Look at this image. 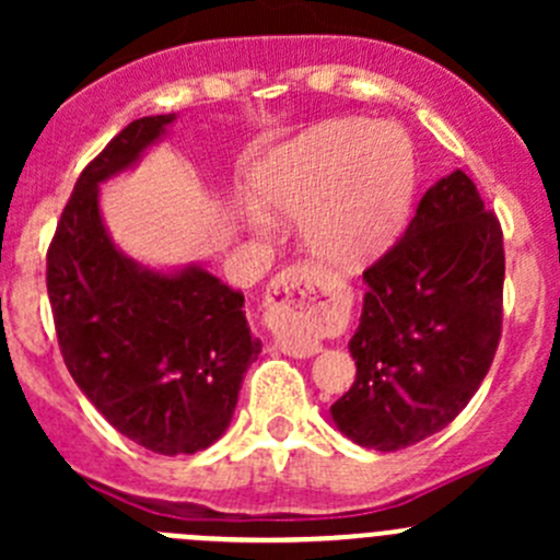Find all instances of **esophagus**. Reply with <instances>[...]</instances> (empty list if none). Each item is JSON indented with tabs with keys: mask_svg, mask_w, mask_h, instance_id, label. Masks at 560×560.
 <instances>
[{
	"mask_svg": "<svg viewBox=\"0 0 560 560\" xmlns=\"http://www.w3.org/2000/svg\"><path fill=\"white\" fill-rule=\"evenodd\" d=\"M319 273L308 265L284 268L268 284V319L279 330V347L292 358H312L319 352V343L308 338L319 322Z\"/></svg>",
	"mask_w": 560,
	"mask_h": 560,
	"instance_id": "1",
	"label": "esophagus"
}]
</instances>
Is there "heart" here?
Instances as JSON below:
<instances>
[{
  "instance_id": "1",
  "label": "heart",
  "mask_w": 560,
  "mask_h": 560,
  "mask_svg": "<svg viewBox=\"0 0 560 560\" xmlns=\"http://www.w3.org/2000/svg\"><path fill=\"white\" fill-rule=\"evenodd\" d=\"M417 184L415 143L400 127L363 118L322 124L281 145L257 171L270 211L303 217L316 259L360 268L393 244Z\"/></svg>"
}]
</instances>
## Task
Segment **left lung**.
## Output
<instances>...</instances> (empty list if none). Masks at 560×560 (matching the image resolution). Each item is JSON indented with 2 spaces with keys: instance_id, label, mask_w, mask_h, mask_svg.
Returning a JSON list of instances; mask_svg holds the SVG:
<instances>
[{
  "instance_id": "1",
  "label": "left lung",
  "mask_w": 560,
  "mask_h": 560,
  "mask_svg": "<svg viewBox=\"0 0 560 560\" xmlns=\"http://www.w3.org/2000/svg\"><path fill=\"white\" fill-rule=\"evenodd\" d=\"M363 281L349 341L358 376L330 415L360 447L395 453L447 428L499 349L504 235L474 180L463 171L436 180Z\"/></svg>"
}]
</instances>
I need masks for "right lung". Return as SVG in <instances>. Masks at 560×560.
Here are the masks:
<instances>
[{
	"label": "right lung",
	"mask_w": 560,
	"mask_h": 560,
	"mask_svg": "<svg viewBox=\"0 0 560 560\" xmlns=\"http://www.w3.org/2000/svg\"><path fill=\"white\" fill-rule=\"evenodd\" d=\"M167 116L127 124L78 178L48 246V298L61 358L100 415L140 447L195 455L233 420L257 360L244 292L200 265L162 273L116 248L100 184L138 165Z\"/></svg>",
	"instance_id": "1"
}]
</instances>
